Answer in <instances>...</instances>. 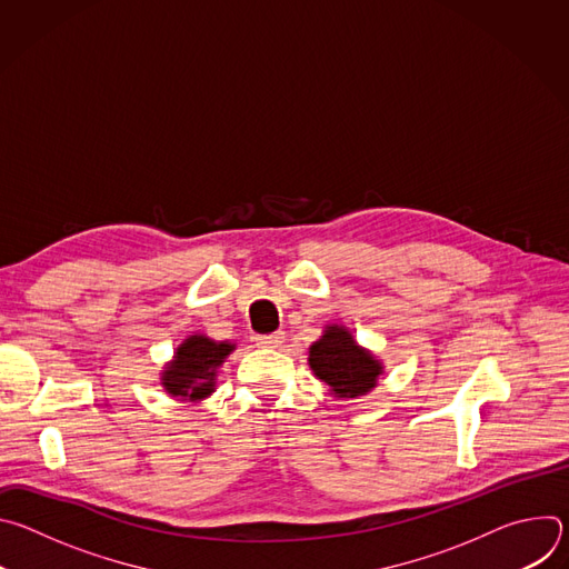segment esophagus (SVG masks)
<instances>
[{"mask_svg":"<svg viewBox=\"0 0 569 569\" xmlns=\"http://www.w3.org/2000/svg\"><path fill=\"white\" fill-rule=\"evenodd\" d=\"M283 342V333H272V336H257V345L263 347V349H274Z\"/></svg>","mask_w":569,"mask_h":569,"instance_id":"esophagus-1","label":"esophagus"}]
</instances>
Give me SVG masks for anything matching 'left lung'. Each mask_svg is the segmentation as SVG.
I'll use <instances>...</instances> for the list:
<instances>
[{"label": "left lung", "instance_id": "left-lung-1", "mask_svg": "<svg viewBox=\"0 0 569 569\" xmlns=\"http://www.w3.org/2000/svg\"><path fill=\"white\" fill-rule=\"evenodd\" d=\"M308 367L338 400L367 396L385 373L382 360L360 347L345 323L323 327L321 338L308 347Z\"/></svg>", "mask_w": 569, "mask_h": 569}]
</instances>
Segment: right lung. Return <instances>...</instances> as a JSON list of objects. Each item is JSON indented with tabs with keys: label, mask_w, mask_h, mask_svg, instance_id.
Returning <instances> with one entry per match:
<instances>
[{
	"label": "right lung",
	"mask_w": 569,
	"mask_h": 569,
	"mask_svg": "<svg viewBox=\"0 0 569 569\" xmlns=\"http://www.w3.org/2000/svg\"><path fill=\"white\" fill-rule=\"evenodd\" d=\"M233 349V342H218L204 333H193L178 345L173 360L161 369L159 385L178 400L200 402L216 391L218 369Z\"/></svg>",
	"instance_id": "add662e5"
}]
</instances>
